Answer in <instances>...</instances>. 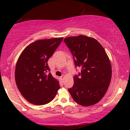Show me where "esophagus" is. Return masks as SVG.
I'll use <instances>...</instances> for the list:
<instances>
[{
	"mask_svg": "<svg viewBox=\"0 0 130 130\" xmlns=\"http://www.w3.org/2000/svg\"><path fill=\"white\" fill-rule=\"evenodd\" d=\"M60 78V79H61V81H63V78H64V76H61Z\"/></svg>",
	"mask_w": 130,
	"mask_h": 130,
	"instance_id": "1",
	"label": "esophagus"
}]
</instances>
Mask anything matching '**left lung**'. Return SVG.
<instances>
[{
    "mask_svg": "<svg viewBox=\"0 0 130 130\" xmlns=\"http://www.w3.org/2000/svg\"><path fill=\"white\" fill-rule=\"evenodd\" d=\"M81 73L73 77L74 85L68 89L74 102L90 106L102 100L108 88L112 77L109 59L102 45L86 36L64 39Z\"/></svg>",
    "mask_w": 130,
    "mask_h": 130,
    "instance_id": "8db88e82",
    "label": "left lung"
}]
</instances>
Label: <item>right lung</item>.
<instances>
[{"instance_id": "1", "label": "right lung", "mask_w": 130, "mask_h": 130, "mask_svg": "<svg viewBox=\"0 0 130 130\" xmlns=\"http://www.w3.org/2000/svg\"><path fill=\"white\" fill-rule=\"evenodd\" d=\"M62 39L61 37L35 41L23 50L18 58L15 82L22 95L30 103L46 104L54 99L60 89L58 81L47 73L50 70L47 61Z\"/></svg>"}]
</instances>
